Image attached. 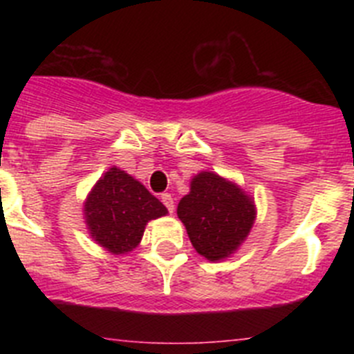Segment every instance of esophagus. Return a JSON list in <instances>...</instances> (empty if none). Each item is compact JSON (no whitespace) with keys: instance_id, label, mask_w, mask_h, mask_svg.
<instances>
[{"instance_id":"esophagus-1","label":"esophagus","mask_w":354,"mask_h":354,"mask_svg":"<svg viewBox=\"0 0 354 354\" xmlns=\"http://www.w3.org/2000/svg\"><path fill=\"white\" fill-rule=\"evenodd\" d=\"M161 202H162V204H165V207L168 209V212H174L175 204H174V196H171L170 193H162V195H161Z\"/></svg>"}]
</instances>
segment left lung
I'll return each mask as SVG.
<instances>
[{"label": "left lung", "mask_w": 354, "mask_h": 354, "mask_svg": "<svg viewBox=\"0 0 354 354\" xmlns=\"http://www.w3.org/2000/svg\"><path fill=\"white\" fill-rule=\"evenodd\" d=\"M255 205L237 184L214 171H200L177 205L193 248L207 261H223L248 237Z\"/></svg>", "instance_id": "8db88e82"}]
</instances>
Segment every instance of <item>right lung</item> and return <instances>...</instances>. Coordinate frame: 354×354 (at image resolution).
<instances>
[{
	"label": "right lung",
	"mask_w": 354,
	"mask_h": 354,
	"mask_svg": "<svg viewBox=\"0 0 354 354\" xmlns=\"http://www.w3.org/2000/svg\"><path fill=\"white\" fill-rule=\"evenodd\" d=\"M167 207L142 183L120 168H109L84 200V223L97 245L120 255L140 245L145 225Z\"/></svg>",
	"instance_id": "obj_1"
}]
</instances>
